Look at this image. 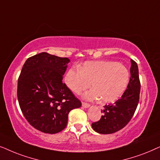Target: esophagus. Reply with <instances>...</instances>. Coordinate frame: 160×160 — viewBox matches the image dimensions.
<instances>
[{"mask_svg": "<svg viewBox=\"0 0 160 160\" xmlns=\"http://www.w3.org/2000/svg\"><path fill=\"white\" fill-rule=\"evenodd\" d=\"M82 106L84 108H88L90 107V105L88 103H86V102H82Z\"/></svg>", "mask_w": 160, "mask_h": 160, "instance_id": "esophagus-1", "label": "esophagus"}]
</instances>
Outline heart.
<instances>
[{"label":"heart","mask_w":160,"mask_h":160,"mask_svg":"<svg viewBox=\"0 0 160 160\" xmlns=\"http://www.w3.org/2000/svg\"><path fill=\"white\" fill-rule=\"evenodd\" d=\"M130 73L126 66L110 61H89L81 67H72L65 75V82L72 91L80 93L91 86L82 97L111 103L118 100L128 87Z\"/></svg>","instance_id":"obj_1"}]
</instances>
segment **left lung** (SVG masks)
Segmentation results:
<instances>
[{
  "instance_id": "left-lung-1",
  "label": "left lung",
  "mask_w": 160,
  "mask_h": 160,
  "mask_svg": "<svg viewBox=\"0 0 160 160\" xmlns=\"http://www.w3.org/2000/svg\"><path fill=\"white\" fill-rule=\"evenodd\" d=\"M130 80L126 91L113 104L104 106L103 116L91 124L93 129L100 134H112L123 128L132 118L139 102L140 83L138 67L131 60Z\"/></svg>"
}]
</instances>
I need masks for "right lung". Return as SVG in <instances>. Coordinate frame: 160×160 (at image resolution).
Returning a JSON list of instances; mask_svg holds the SVG:
<instances>
[{
  "mask_svg": "<svg viewBox=\"0 0 160 160\" xmlns=\"http://www.w3.org/2000/svg\"><path fill=\"white\" fill-rule=\"evenodd\" d=\"M70 60L48 52L28 58L18 79V99L25 118L34 128L55 134L67 127L68 114L81 102L63 76Z\"/></svg>",
  "mask_w": 160,
  "mask_h": 160,
  "instance_id": "obj_1",
  "label": "right lung"
}]
</instances>
